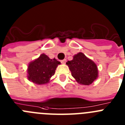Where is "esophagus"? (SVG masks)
I'll return each instance as SVG.
<instances>
[{"instance_id":"34e87169","label":"esophagus","mask_w":125,"mask_h":125,"mask_svg":"<svg viewBox=\"0 0 125 125\" xmlns=\"http://www.w3.org/2000/svg\"><path fill=\"white\" fill-rule=\"evenodd\" d=\"M61 62L62 64H65L66 62V59H63V60H61Z\"/></svg>"}]
</instances>
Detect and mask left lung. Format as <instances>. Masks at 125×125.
I'll return each instance as SVG.
<instances>
[{"label": "left lung", "instance_id": "8db88e82", "mask_svg": "<svg viewBox=\"0 0 125 125\" xmlns=\"http://www.w3.org/2000/svg\"><path fill=\"white\" fill-rule=\"evenodd\" d=\"M66 64L75 81L79 84L89 85L98 78L97 64L82 52H79L74 55L73 60L68 61Z\"/></svg>", "mask_w": 125, "mask_h": 125}]
</instances>
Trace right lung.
Listing matches in <instances>:
<instances>
[{
	"label": "right lung",
	"instance_id": "1",
	"mask_svg": "<svg viewBox=\"0 0 125 125\" xmlns=\"http://www.w3.org/2000/svg\"><path fill=\"white\" fill-rule=\"evenodd\" d=\"M59 64L60 62L55 58L50 59L45 54H42L28 64V79L38 85L47 84L50 82V79L54 74L56 69Z\"/></svg>",
	"mask_w": 125,
	"mask_h": 125
}]
</instances>
